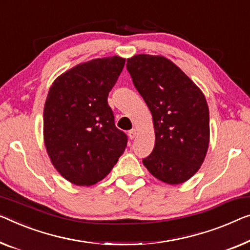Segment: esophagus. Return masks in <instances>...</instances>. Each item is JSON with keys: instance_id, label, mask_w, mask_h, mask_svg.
I'll return each instance as SVG.
<instances>
[{"instance_id": "1", "label": "esophagus", "mask_w": 250, "mask_h": 250, "mask_svg": "<svg viewBox=\"0 0 250 250\" xmlns=\"http://www.w3.org/2000/svg\"><path fill=\"white\" fill-rule=\"evenodd\" d=\"M137 132H138V130L137 129H131L129 131V137L131 138V139H133V138H135L136 136H137Z\"/></svg>"}]
</instances>
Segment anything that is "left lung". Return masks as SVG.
Returning a JSON list of instances; mask_svg holds the SVG:
<instances>
[{"mask_svg":"<svg viewBox=\"0 0 250 250\" xmlns=\"http://www.w3.org/2000/svg\"><path fill=\"white\" fill-rule=\"evenodd\" d=\"M126 69L154 121L155 147L144 165L167 184L184 183L199 170L208 147L210 118L203 93L162 56L136 55L126 61Z\"/></svg>","mask_w":250,"mask_h":250,"instance_id":"obj_1","label":"left lung"}]
</instances>
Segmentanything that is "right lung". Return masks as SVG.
I'll return each instance as SVG.
<instances>
[{
  "instance_id": "right-lung-1",
  "label": "right lung",
  "mask_w": 250,
  "mask_h": 250,
  "mask_svg": "<svg viewBox=\"0 0 250 250\" xmlns=\"http://www.w3.org/2000/svg\"><path fill=\"white\" fill-rule=\"evenodd\" d=\"M125 59L98 58L56 80L43 109V138L50 161L70 183L89 186L111 172L128 136L114 125L107 103Z\"/></svg>"
}]
</instances>
